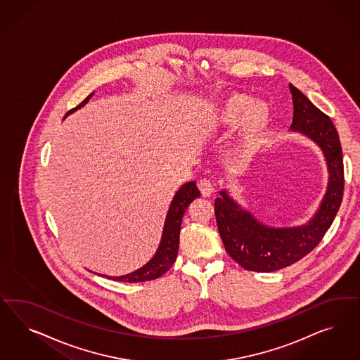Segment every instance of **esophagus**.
I'll use <instances>...</instances> for the list:
<instances>
[{
  "label": "esophagus",
  "instance_id": "34e87169",
  "mask_svg": "<svg viewBox=\"0 0 360 360\" xmlns=\"http://www.w3.org/2000/svg\"><path fill=\"white\" fill-rule=\"evenodd\" d=\"M198 188H199V191L202 193V195L203 196H210L214 193V186H212V184H211L208 179H206V178L199 181Z\"/></svg>",
  "mask_w": 360,
  "mask_h": 360
}]
</instances>
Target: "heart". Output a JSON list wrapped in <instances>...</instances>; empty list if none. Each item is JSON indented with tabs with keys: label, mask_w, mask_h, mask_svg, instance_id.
I'll list each match as a JSON object with an SVG mask.
<instances>
[{
	"label": "heart",
	"mask_w": 360,
	"mask_h": 360,
	"mask_svg": "<svg viewBox=\"0 0 360 360\" xmlns=\"http://www.w3.org/2000/svg\"><path fill=\"white\" fill-rule=\"evenodd\" d=\"M272 112L264 100H251L245 94L232 92L205 109L202 116V131L206 134L236 128L231 143V160H241L262 141L271 124Z\"/></svg>",
	"instance_id": "b5f03b06"
}]
</instances>
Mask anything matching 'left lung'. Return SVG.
Listing matches in <instances>:
<instances>
[{
	"label": "left lung",
	"instance_id": "1",
	"mask_svg": "<svg viewBox=\"0 0 360 360\" xmlns=\"http://www.w3.org/2000/svg\"><path fill=\"white\" fill-rule=\"evenodd\" d=\"M293 98L290 131H300L316 143L325 157L328 172L326 193L314 217L302 226L271 227L255 218L248 210L219 191L215 217L219 233L229 256L247 271L274 272L289 266L313 251L333 224L343 198V158L338 131L333 121L289 84Z\"/></svg>",
	"mask_w": 360,
	"mask_h": 360
}]
</instances>
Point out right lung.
Instances as JSON below:
<instances>
[{
    "label": "right lung",
    "instance_id": "add662e5",
    "mask_svg": "<svg viewBox=\"0 0 360 360\" xmlns=\"http://www.w3.org/2000/svg\"><path fill=\"white\" fill-rule=\"evenodd\" d=\"M92 95H94V92L91 95H88V98H86L82 104H79L77 108L67 112L65 119L70 113L84 107L87 104L88 100L92 98ZM199 195H200V193L196 187L195 181H190L185 185L181 186V188L175 193L169 211H167L166 219H165L164 231H162L158 250L154 253L152 259L145 265H142L141 268H139L134 272L124 274V276H107V274H98V276H103V277H107L110 280H117L122 283H143V281L155 280L167 272L176 260L182 218L185 215L186 210L190 206V203Z\"/></svg>",
    "mask_w": 360,
    "mask_h": 360
}]
</instances>
